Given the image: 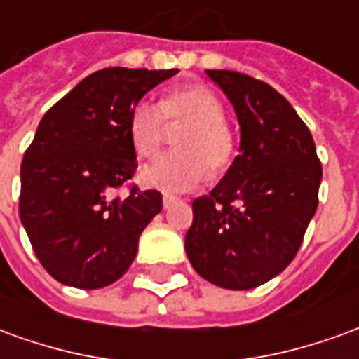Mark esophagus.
I'll list each match as a JSON object with an SVG mask.
<instances>
[{
	"label": "esophagus",
	"mask_w": 359,
	"mask_h": 359,
	"mask_svg": "<svg viewBox=\"0 0 359 359\" xmlns=\"http://www.w3.org/2000/svg\"><path fill=\"white\" fill-rule=\"evenodd\" d=\"M172 203H177V198L171 194H163V208L165 210H169Z\"/></svg>",
	"instance_id": "1"
}]
</instances>
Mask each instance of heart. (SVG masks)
Wrapping results in <instances>:
<instances>
[{
  "mask_svg": "<svg viewBox=\"0 0 359 359\" xmlns=\"http://www.w3.org/2000/svg\"><path fill=\"white\" fill-rule=\"evenodd\" d=\"M165 117L188 121L192 126L180 136L179 154H169L140 172L144 187L182 194L200 187L211 172L225 171L234 157V134L225 121V107L215 92L202 84L172 90L161 105L151 100L134 103L128 136L136 156L154 159L161 149ZM208 165H205V163Z\"/></svg>",
  "mask_w": 359,
  "mask_h": 359,
  "instance_id": "1",
  "label": "heart"
}]
</instances>
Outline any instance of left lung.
Returning <instances> with one entry per match:
<instances>
[{
	"mask_svg": "<svg viewBox=\"0 0 359 359\" xmlns=\"http://www.w3.org/2000/svg\"><path fill=\"white\" fill-rule=\"evenodd\" d=\"M241 125L225 177L192 202L184 250L211 285L250 290L288 267L316 215L321 163L308 126L277 90L234 71H205Z\"/></svg>",
	"mask_w": 359,
	"mask_h": 359,
	"instance_id": "1",
	"label": "left lung"
}]
</instances>
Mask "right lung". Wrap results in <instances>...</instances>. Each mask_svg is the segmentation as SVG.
Here are the masks:
<instances>
[{
	"instance_id": "right-lung-1",
	"label": "right lung",
	"mask_w": 359,
	"mask_h": 359,
	"mask_svg": "<svg viewBox=\"0 0 359 359\" xmlns=\"http://www.w3.org/2000/svg\"><path fill=\"white\" fill-rule=\"evenodd\" d=\"M179 73L111 67L92 73L40 121L20 165V223L51 277L95 290L126 273L138 238L161 211L157 190L113 198L136 171L128 117Z\"/></svg>"
}]
</instances>
